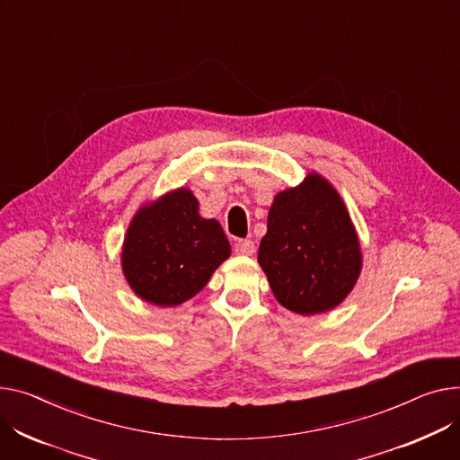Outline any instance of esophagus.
I'll return each instance as SVG.
<instances>
[{
  "instance_id": "obj_1",
  "label": "esophagus",
  "mask_w": 460,
  "mask_h": 460,
  "mask_svg": "<svg viewBox=\"0 0 460 460\" xmlns=\"http://www.w3.org/2000/svg\"><path fill=\"white\" fill-rule=\"evenodd\" d=\"M234 253L236 255H253L255 243L252 240H238V242H234Z\"/></svg>"
}]
</instances>
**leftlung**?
Instances as JSON below:
<instances>
[{"instance_id": "left-lung-1", "label": "left lung", "mask_w": 460, "mask_h": 460, "mask_svg": "<svg viewBox=\"0 0 460 460\" xmlns=\"http://www.w3.org/2000/svg\"><path fill=\"white\" fill-rule=\"evenodd\" d=\"M259 264L283 307L311 316L341 305L362 268L349 212L331 182L309 173L299 187L275 196Z\"/></svg>"}]
</instances>
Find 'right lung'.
<instances>
[{
    "instance_id": "1",
    "label": "right lung",
    "mask_w": 460,
    "mask_h": 460,
    "mask_svg": "<svg viewBox=\"0 0 460 460\" xmlns=\"http://www.w3.org/2000/svg\"><path fill=\"white\" fill-rule=\"evenodd\" d=\"M229 255L222 226L201 218L196 196L177 189L135 214L121 250V270L138 297L175 307L194 297Z\"/></svg>"
}]
</instances>
